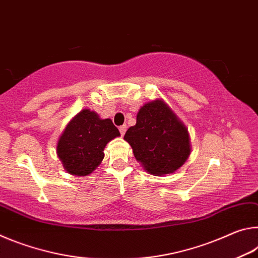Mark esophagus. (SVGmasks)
Instances as JSON below:
<instances>
[{
    "label": "esophagus",
    "instance_id": "esophagus-1",
    "mask_svg": "<svg viewBox=\"0 0 258 258\" xmlns=\"http://www.w3.org/2000/svg\"><path fill=\"white\" fill-rule=\"evenodd\" d=\"M126 130H127V126H126V125H121V126H119V132H120V134H121V137H123V135L125 134Z\"/></svg>",
    "mask_w": 258,
    "mask_h": 258
}]
</instances>
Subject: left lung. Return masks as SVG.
Instances as JSON below:
<instances>
[{
    "mask_svg": "<svg viewBox=\"0 0 258 258\" xmlns=\"http://www.w3.org/2000/svg\"><path fill=\"white\" fill-rule=\"evenodd\" d=\"M124 139L146 171L157 176L175 172L190 155L187 130L163 100L140 109L137 124L126 131Z\"/></svg>",
    "mask_w": 258,
    "mask_h": 258,
    "instance_id": "8db88e82",
    "label": "left lung"
}]
</instances>
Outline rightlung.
Returning a JSON list of instances; mask_svg holds the SVG:
<instances>
[{
	"mask_svg": "<svg viewBox=\"0 0 258 258\" xmlns=\"http://www.w3.org/2000/svg\"><path fill=\"white\" fill-rule=\"evenodd\" d=\"M119 135L111 119H100L94 111L84 109L64 128L56 151L68 173L85 176L102 161L107 143Z\"/></svg>",
	"mask_w": 258,
	"mask_h": 258,
	"instance_id": "add662e5",
	"label": "right lung"
}]
</instances>
